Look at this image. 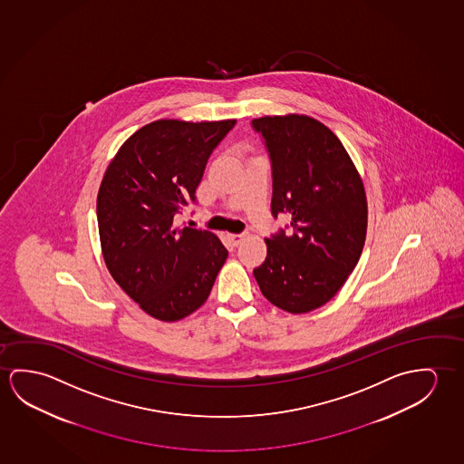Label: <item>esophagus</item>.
Returning a JSON list of instances; mask_svg holds the SVG:
<instances>
[{
  "label": "esophagus",
  "mask_w": 464,
  "mask_h": 464,
  "mask_svg": "<svg viewBox=\"0 0 464 464\" xmlns=\"http://www.w3.org/2000/svg\"><path fill=\"white\" fill-rule=\"evenodd\" d=\"M228 240L232 242V245H238V243H242L243 238H245V234H228Z\"/></svg>",
  "instance_id": "esophagus-1"
}]
</instances>
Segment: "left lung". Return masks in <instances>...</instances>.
<instances>
[{"label":"left lung","instance_id":"1","mask_svg":"<svg viewBox=\"0 0 464 464\" xmlns=\"http://www.w3.org/2000/svg\"><path fill=\"white\" fill-rule=\"evenodd\" d=\"M273 164L274 218L290 216L292 234L266 238L267 256L253 274L274 306L303 314L332 300L360 261L366 191L345 147L304 114L253 119Z\"/></svg>","mask_w":464,"mask_h":464}]
</instances>
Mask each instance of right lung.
Instances as JSON below:
<instances>
[{
    "label": "right lung",
    "mask_w": 464,
    "mask_h": 464,
    "mask_svg": "<svg viewBox=\"0 0 464 464\" xmlns=\"http://www.w3.org/2000/svg\"><path fill=\"white\" fill-rule=\"evenodd\" d=\"M236 119H160L130 135L111 160L96 198L104 263L147 314L174 323L207 302L227 259L218 236L176 227L208 158Z\"/></svg>",
    "instance_id": "add662e5"
}]
</instances>
